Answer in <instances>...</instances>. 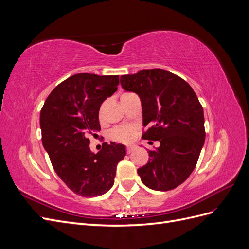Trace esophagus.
<instances>
[{
	"label": "esophagus",
	"instance_id": "1",
	"mask_svg": "<svg viewBox=\"0 0 249 249\" xmlns=\"http://www.w3.org/2000/svg\"><path fill=\"white\" fill-rule=\"evenodd\" d=\"M134 149H135V146H134V145L127 146V147H126V153H127V154H131Z\"/></svg>",
	"mask_w": 249,
	"mask_h": 249
}]
</instances>
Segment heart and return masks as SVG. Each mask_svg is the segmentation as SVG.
I'll return each mask as SVG.
<instances>
[{"mask_svg": "<svg viewBox=\"0 0 249 249\" xmlns=\"http://www.w3.org/2000/svg\"><path fill=\"white\" fill-rule=\"evenodd\" d=\"M103 108H101L100 116L102 117ZM135 135V127L132 125H124L119 126L112 132V137L120 142H130Z\"/></svg>", "mask_w": 249, "mask_h": 249, "instance_id": "b5f03b06", "label": "heart"}]
</instances>
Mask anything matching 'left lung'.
Here are the masks:
<instances>
[{"mask_svg": "<svg viewBox=\"0 0 249 249\" xmlns=\"http://www.w3.org/2000/svg\"><path fill=\"white\" fill-rule=\"evenodd\" d=\"M120 84L140 97L143 125H149L142 137L160 142L137 170L141 182L156 191L175 189L194 170L205 143V117L196 94L182 78L161 69L124 74Z\"/></svg>", "mask_w": 249, "mask_h": 249, "instance_id": "1", "label": "left lung"}]
</instances>
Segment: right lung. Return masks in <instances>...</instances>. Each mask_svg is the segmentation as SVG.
<instances>
[{
  "instance_id": "obj_1",
  "label": "right lung",
  "mask_w": 249,
  "mask_h": 249,
  "mask_svg": "<svg viewBox=\"0 0 249 249\" xmlns=\"http://www.w3.org/2000/svg\"><path fill=\"white\" fill-rule=\"evenodd\" d=\"M118 76L77 73L53 89L40 112L42 145L57 176L76 194L94 197L114 185L116 166L125 145L104 143L89 147V136L100 132L101 105L117 90Z\"/></svg>"
}]
</instances>
